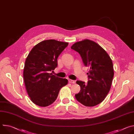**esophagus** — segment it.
Returning a JSON list of instances; mask_svg holds the SVG:
<instances>
[{
  "instance_id": "1",
  "label": "esophagus",
  "mask_w": 134,
  "mask_h": 134,
  "mask_svg": "<svg viewBox=\"0 0 134 134\" xmlns=\"http://www.w3.org/2000/svg\"><path fill=\"white\" fill-rule=\"evenodd\" d=\"M68 82H69V83H75V80H70V79H69V80H68Z\"/></svg>"
}]
</instances>
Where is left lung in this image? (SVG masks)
<instances>
[{"instance_id": "left-lung-1", "label": "left lung", "mask_w": 134, "mask_h": 134, "mask_svg": "<svg viewBox=\"0 0 134 134\" xmlns=\"http://www.w3.org/2000/svg\"><path fill=\"white\" fill-rule=\"evenodd\" d=\"M71 48L79 53L84 65L90 68L87 83L76 81L81 90L75 98L85 106L97 105L104 100L110 90L114 75L112 60L101 46L90 40L76 42Z\"/></svg>"}]
</instances>
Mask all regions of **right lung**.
Returning <instances> with one entry per match:
<instances>
[{"mask_svg":"<svg viewBox=\"0 0 134 134\" xmlns=\"http://www.w3.org/2000/svg\"><path fill=\"white\" fill-rule=\"evenodd\" d=\"M68 43L55 40L42 41L34 46L25 60L23 78L31 101L40 107L53 103L68 80L50 71L58 65L57 58Z\"/></svg>","mask_w":134,"mask_h":134,"instance_id":"add662e5","label":"right lung"}]
</instances>
